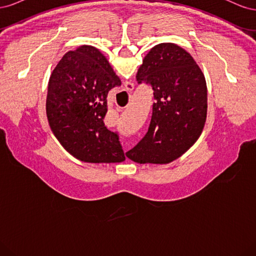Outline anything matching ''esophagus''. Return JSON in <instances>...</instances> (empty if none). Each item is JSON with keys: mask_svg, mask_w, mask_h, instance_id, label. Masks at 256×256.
Returning a JSON list of instances; mask_svg holds the SVG:
<instances>
[{"mask_svg": "<svg viewBox=\"0 0 256 256\" xmlns=\"http://www.w3.org/2000/svg\"><path fill=\"white\" fill-rule=\"evenodd\" d=\"M125 88H126L127 90H134V85L132 83H130V82H126V83H125Z\"/></svg>", "mask_w": 256, "mask_h": 256, "instance_id": "34e87169", "label": "esophagus"}]
</instances>
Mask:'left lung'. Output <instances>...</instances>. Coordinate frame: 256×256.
Here are the masks:
<instances>
[{
  "label": "left lung",
  "mask_w": 256,
  "mask_h": 256,
  "mask_svg": "<svg viewBox=\"0 0 256 256\" xmlns=\"http://www.w3.org/2000/svg\"><path fill=\"white\" fill-rule=\"evenodd\" d=\"M138 84L154 90L148 130L126 156L138 164H168L200 136L207 115L205 76L190 54L175 44H159L144 58Z\"/></svg>",
  "instance_id": "8db88e82"
}]
</instances>
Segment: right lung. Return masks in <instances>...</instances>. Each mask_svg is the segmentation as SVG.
Masks as SVG:
<instances>
[{
	"label": "right lung",
	"instance_id": "right-lung-1",
	"mask_svg": "<svg viewBox=\"0 0 256 256\" xmlns=\"http://www.w3.org/2000/svg\"><path fill=\"white\" fill-rule=\"evenodd\" d=\"M120 84L106 56L92 46L67 52L54 68L47 118L54 136L76 158L92 164L125 160L118 134L104 122L108 94Z\"/></svg>",
	"mask_w": 256,
	"mask_h": 256
}]
</instances>
